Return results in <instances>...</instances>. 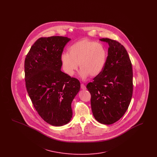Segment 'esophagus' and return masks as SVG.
<instances>
[{
    "mask_svg": "<svg viewBox=\"0 0 157 157\" xmlns=\"http://www.w3.org/2000/svg\"><path fill=\"white\" fill-rule=\"evenodd\" d=\"M81 89L82 90H86V86L84 85V84H83L82 83L81 85Z\"/></svg>",
    "mask_w": 157,
    "mask_h": 157,
    "instance_id": "esophagus-1",
    "label": "esophagus"
}]
</instances>
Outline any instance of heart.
<instances>
[{"mask_svg":"<svg viewBox=\"0 0 157 157\" xmlns=\"http://www.w3.org/2000/svg\"><path fill=\"white\" fill-rule=\"evenodd\" d=\"M69 53H62L60 60L65 73L72 76L78 68L81 69L80 76L85 79L90 75L97 76L104 68L107 51L101 44L83 39L71 45L68 49Z\"/></svg>","mask_w":157,"mask_h":157,"instance_id":"heart-1","label":"heart"}]
</instances>
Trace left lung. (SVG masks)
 I'll return each mask as SVG.
<instances>
[{
    "mask_svg": "<svg viewBox=\"0 0 157 157\" xmlns=\"http://www.w3.org/2000/svg\"><path fill=\"white\" fill-rule=\"evenodd\" d=\"M99 40L109 45L103 71L86 88L91 95L93 115L99 123L111 125L121 119L130 104L133 91V73L127 50L108 38Z\"/></svg>",
    "mask_w": 157,
    "mask_h": 157,
    "instance_id": "1",
    "label": "left lung"
}]
</instances>
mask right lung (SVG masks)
<instances>
[{
    "label": "right lung",
    "instance_id": "right-lung-1",
    "mask_svg": "<svg viewBox=\"0 0 157 157\" xmlns=\"http://www.w3.org/2000/svg\"><path fill=\"white\" fill-rule=\"evenodd\" d=\"M70 38L40 37L25 60L26 87L35 109L49 124L60 127L72 117L71 104L81 84L61 71L60 56Z\"/></svg>",
    "mask_w": 157,
    "mask_h": 157
}]
</instances>
